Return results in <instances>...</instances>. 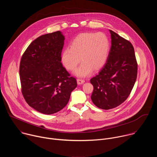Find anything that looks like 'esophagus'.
<instances>
[{
	"instance_id": "obj_1",
	"label": "esophagus",
	"mask_w": 157,
	"mask_h": 157,
	"mask_svg": "<svg viewBox=\"0 0 157 157\" xmlns=\"http://www.w3.org/2000/svg\"><path fill=\"white\" fill-rule=\"evenodd\" d=\"M84 82H85L84 79H80V78L77 79V82H78V84H83Z\"/></svg>"
}]
</instances>
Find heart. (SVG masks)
Wrapping results in <instances>:
<instances>
[{
  "mask_svg": "<svg viewBox=\"0 0 157 157\" xmlns=\"http://www.w3.org/2000/svg\"><path fill=\"white\" fill-rule=\"evenodd\" d=\"M109 49V41L102 33H83L78 35L66 48L61 56L65 68L75 71L76 75L84 77L90 75L93 69H100L105 63Z\"/></svg>",
  "mask_w": 157,
  "mask_h": 157,
  "instance_id": "obj_1",
  "label": "heart"
}]
</instances>
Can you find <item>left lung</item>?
Instances as JSON below:
<instances>
[{
  "label": "left lung",
  "mask_w": 157,
  "mask_h": 157,
  "mask_svg": "<svg viewBox=\"0 0 157 157\" xmlns=\"http://www.w3.org/2000/svg\"><path fill=\"white\" fill-rule=\"evenodd\" d=\"M111 47L106 63L91 79L93 102L108 110L123 103L130 95L137 76V63L132 43L109 30Z\"/></svg>",
  "instance_id": "1"
}]
</instances>
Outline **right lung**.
Listing matches in <instances>:
<instances>
[{"mask_svg":"<svg viewBox=\"0 0 157 157\" xmlns=\"http://www.w3.org/2000/svg\"><path fill=\"white\" fill-rule=\"evenodd\" d=\"M64 40L60 31L41 35L30 44L21 58V93L30 107L44 114L63 109L77 87L76 78L61 62Z\"/></svg>","mask_w":157,"mask_h":157,"instance_id":"obj_1","label":"right lung"}]
</instances>
